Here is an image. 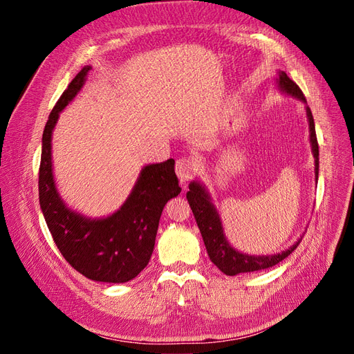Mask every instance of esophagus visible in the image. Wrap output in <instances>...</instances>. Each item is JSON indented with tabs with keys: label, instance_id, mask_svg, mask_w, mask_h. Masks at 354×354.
Wrapping results in <instances>:
<instances>
[{
	"label": "esophagus",
	"instance_id": "obj_1",
	"mask_svg": "<svg viewBox=\"0 0 354 354\" xmlns=\"http://www.w3.org/2000/svg\"><path fill=\"white\" fill-rule=\"evenodd\" d=\"M196 171H198V167L194 159L180 158L176 162V173L181 185H187L189 181L195 177Z\"/></svg>",
	"mask_w": 354,
	"mask_h": 354
}]
</instances>
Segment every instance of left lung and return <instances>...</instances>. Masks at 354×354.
Here are the masks:
<instances>
[{
  "instance_id": "8db88e82",
  "label": "left lung",
  "mask_w": 354,
  "mask_h": 354,
  "mask_svg": "<svg viewBox=\"0 0 354 354\" xmlns=\"http://www.w3.org/2000/svg\"><path fill=\"white\" fill-rule=\"evenodd\" d=\"M279 87L282 91L294 95V97L299 99L306 103V97L303 91L299 90L298 85L288 77L285 72H279ZM307 116L310 122V143H312V151L315 155V173L316 180L319 176V145H317V137L315 130V120L312 111L307 106ZM186 198L189 201V205L194 212L195 220L198 223V227L201 230L203 243H205L207 252L209 255V260L216 264L218 269L229 276H234L238 273H251L257 270H264L270 269V267L276 266L285 260L289 254L299 245L298 241L294 243L291 248L286 251L276 254V255H246L236 250H233L229 245V242L224 238L223 226L218 217V212L214 208V205L209 201V196L198 181H192L189 185V192L186 194Z\"/></svg>"
}]
</instances>
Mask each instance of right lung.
Wrapping results in <instances>:
<instances>
[{"instance_id":"1","label":"right lung","mask_w":354,"mask_h":354,"mask_svg":"<svg viewBox=\"0 0 354 354\" xmlns=\"http://www.w3.org/2000/svg\"><path fill=\"white\" fill-rule=\"evenodd\" d=\"M91 66H85L63 91L42 133L39 205L59 251L75 270L91 281L124 283L134 279L153 252L160 214L181 187L174 159L147 165L121 209L108 218L91 220L71 211L60 199L53 178L51 134L59 112L77 95Z\"/></svg>"}]
</instances>
